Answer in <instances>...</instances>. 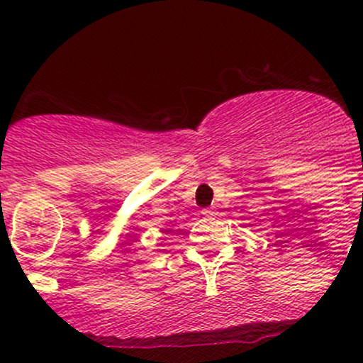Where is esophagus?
<instances>
[{"mask_svg": "<svg viewBox=\"0 0 363 363\" xmlns=\"http://www.w3.org/2000/svg\"><path fill=\"white\" fill-rule=\"evenodd\" d=\"M202 214L205 216V218H212V216H216V214H218V212H216L214 207H208V208H203Z\"/></svg>", "mask_w": 363, "mask_h": 363, "instance_id": "obj_1", "label": "esophagus"}]
</instances>
